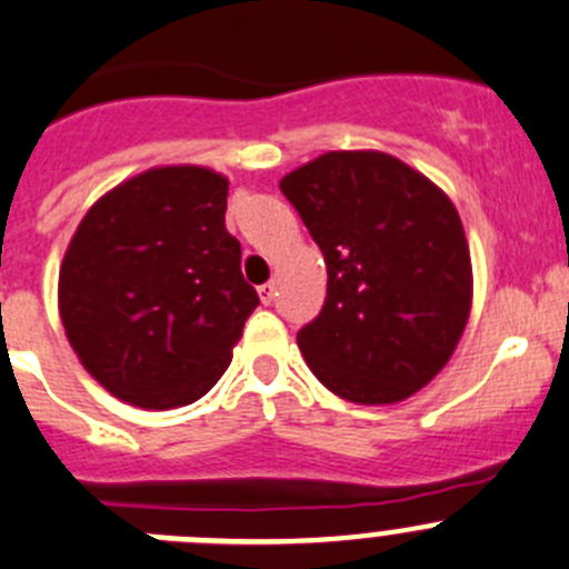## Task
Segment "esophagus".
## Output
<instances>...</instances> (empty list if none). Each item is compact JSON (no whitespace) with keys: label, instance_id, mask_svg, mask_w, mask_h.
Returning <instances> with one entry per match:
<instances>
[{"label":"esophagus","instance_id":"esophagus-1","mask_svg":"<svg viewBox=\"0 0 569 569\" xmlns=\"http://www.w3.org/2000/svg\"><path fill=\"white\" fill-rule=\"evenodd\" d=\"M258 297H261L263 306H272V300H274V283L258 286Z\"/></svg>","mask_w":569,"mask_h":569}]
</instances>
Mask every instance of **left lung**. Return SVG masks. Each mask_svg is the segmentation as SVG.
Wrapping results in <instances>:
<instances>
[{"label":"left lung","instance_id":"1","mask_svg":"<svg viewBox=\"0 0 569 569\" xmlns=\"http://www.w3.org/2000/svg\"><path fill=\"white\" fill-rule=\"evenodd\" d=\"M328 267V297L297 330L333 395L389 406L448 363L472 302L470 247L453 202L383 152H328L280 180Z\"/></svg>","mask_w":569,"mask_h":569}]
</instances>
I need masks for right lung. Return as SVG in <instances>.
I'll return each instance as SVG.
<instances>
[{
    "label": "right lung",
    "instance_id": "1",
    "mask_svg": "<svg viewBox=\"0 0 569 569\" xmlns=\"http://www.w3.org/2000/svg\"><path fill=\"white\" fill-rule=\"evenodd\" d=\"M224 211L228 178L161 167L82 217L60 267V319L82 367L119 400L189 406L228 369L258 295Z\"/></svg>",
    "mask_w": 569,
    "mask_h": 569
}]
</instances>
